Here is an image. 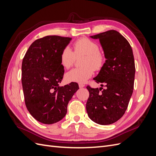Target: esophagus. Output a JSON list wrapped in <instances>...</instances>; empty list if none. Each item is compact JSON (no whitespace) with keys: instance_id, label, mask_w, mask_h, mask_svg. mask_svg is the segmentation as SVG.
I'll return each mask as SVG.
<instances>
[{"instance_id":"esophagus-1","label":"esophagus","mask_w":156,"mask_h":156,"mask_svg":"<svg viewBox=\"0 0 156 156\" xmlns=\"http://www.w3.org/2000/svg\"><path fill=\"white\" fill-rule=\"evenodd\" d=\"M79 88H83V87H84V84H81V83H79Z\"/></svg>"}]
</instances>
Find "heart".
Masks as SVG:
<instances>
[{
  "label": "heart",
  "instance_id": "b5f03b06",
  "mask_svg": "<svg viewBox=\"0 0 156 156\" xmlns=\"http://www.w3.org/2000/svg\"><path fill=\"white\" fill-rule=\"evenodd\" d=\"M74 53L68 47L63 49L60 54V64L64 68L68 69L73 64L75 57L84 55L82 60V68H74L65 75L68 82L85 83L90 78L94 69H100L104 62V56L100 51L98 45L88 38H81L73 45Z\"/></svg>",
  "mask_w": 156,
  "mask_h": 156
}]
</instances>
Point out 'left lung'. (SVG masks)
Listing matches in <instances>:
<instances>
[{"label": "left lung", "mask_w": 156, "mask_h": 156, "mask_svg": "<svg viewBox=\"0 0 156 156\" xmlns=\"http://www.w3.org/2000/svg\"><path fill=\"white\" fill-rule=\"evenodd\" d=\"M103 49L105 62L94 80L106 87L87 86L89 98L86 108L88 117L100 125L115 123L124 115L133 91L135 67L129 43L120 33L108 30L94 36Z\"/></svg>", "instance_id": "obj_1"}]
</instances>
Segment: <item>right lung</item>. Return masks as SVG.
Listing matches in <instances>:
<instances>
[{
  "label": "right lung",
  "mask_w": 156,
  "mask_h": 156,
  "mask_svg": "<svg viewBox=\"0 0 156 156\" xmlns=\"http://www.w3.org/2000/svg\"><path fill=\"white\" fill-rule=\"evenodd\" d=\"M72 37L47 36L30 45L22 62V86L30 114L42 124H52L67 113L69 101L79 89L77 83L63 87L60 54Z\"/></svg>",
  "instance_id": "add662e5"
}]
</instances>
